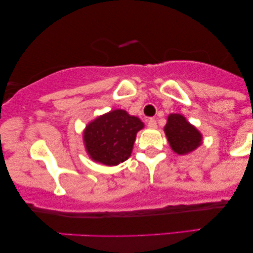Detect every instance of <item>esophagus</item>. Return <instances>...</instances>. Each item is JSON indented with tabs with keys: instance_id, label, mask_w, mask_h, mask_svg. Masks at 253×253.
<instances>
[{
	"instance_id": "esophagus-1",
	"label": "esophagus",
	"mask_w": 253,
	"mask_h": 253,
	"mask_svg": "<svg viewBox=\"0 0 253 253\" xmlns=\"http://www.w3.org/2000/svg\"><path fill=\"white\" fill-rule=\"evenodd\" d=\"M147 126H149L150 128H156L157 123L155 119H149V120H147Z\"/></svg>"
}]
</instances>
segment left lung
<instances>
[{
  "label": "left lung",
  "mask_w": 253,
  "mask_h": 253,
  "mask_svg": "<svg viewBox=\"0 0 253 253\" xmlns=\"http://www.w3.org/2000/svg\"><path fill=\"white\" fill-rule=\"evenodd\" d=\"M171 150L179 156L189 155L203 143V135L182 114L172 113L164 127Z\"/></svg>",
  "instance_id": "left-lung-1"
}]
</instances>
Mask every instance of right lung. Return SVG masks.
I'll return each instance as SVG.
<instances>
[{
  "label": "right lung",
  "mask_w": 253,
  "mask_h": 253,
  "mask_svg": "<svg viewBox=\"0 0 253 253\" xmlns=\"http://www.w3.org/2000/svg\"><path fill=\"white\" fill-rule=\"evenodd\" d=\"M143 128V121L126 110H110L86 125L84 147L91 161L115 167L129 158L136 133Z\"/></svg>",
  "instance_id": "obj_1"
}]
</instances>
